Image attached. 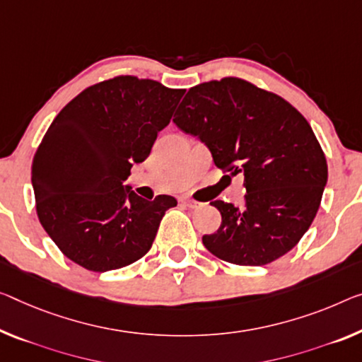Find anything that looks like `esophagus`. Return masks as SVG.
<instances>
[{
	"label": "esophagus",
	"instance_id": "34e87169",
	"mask_svg": "<svg viewBox=\"0 0 362 362\" xmlns=\"http://www.w3.org/2000/svg\"><path fill=\"white\" fill-rule=\"evenodd\" d=\"M181 202L185 204L187 209H199L200 205H202V204H200V202H197V200H194V199H189V197H185V199L181 200Z\"/></svg>",
	"mask_w": 362,
	"mask_h": 362
}]
</instances>
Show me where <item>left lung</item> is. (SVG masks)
Here are the masks:
<instances>
[{
	"mask_svg": "<svg viewBox=\"0 0 362 362\" xmlns=\"http://www.w3.org/2000/svg\"><path fill=\"white\" fill-rule=\"evenodd\" d=\"M173 121L209 147L220 170L244 175V207L212 202L221 225L202 236L204 246L254 267L290 252L315 218L329 175L304 116L276 93L223 77L189 88Z\"/></svg>",
	"mask_w": 362,
	"mask_h": 362,
	"instance_id": "left-lung-1",
	"label": "left lung"
}]
</instances>
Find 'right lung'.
<instances>
[{
    "label": "right lung",
    "instance_id": "obj_1",
    "mask_svg": "<svg viewBox=\"0 0 362 362\" xmlns=\"http://www.w3.org/2000/svg\"><path fill=\"white\" fill-rule=\"evenodd\" d=\"M152 79L118 76L59 111L32 162L37 215L66 257L108 272L144 257L171 196L139 197L123 181L148 157L185 95Z\"/></svg>",
    "mask_w": 362,
    "mask_h": 362
}]
</instances>
